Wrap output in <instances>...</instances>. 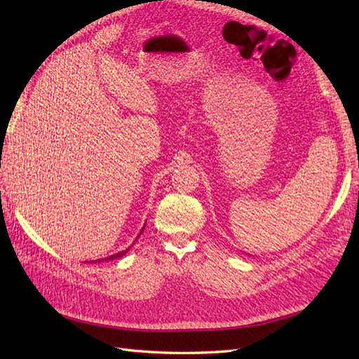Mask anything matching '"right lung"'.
Returning a JSON list of instances; mask_svg holds the SVG:
<instances>
[{
	"mask_svg": "<svg viewBox=\"0 0 359 359\" xmlns=\"http://www.w3.org/2000/svg\"><path fill=\"white\" fill-rule=\"evenodd\" d=\"M146 225V224H144ZM143 230H144V226H143V229H142V231H140V234H142L143 233ZM140 234L137 236V238H140ZM137 241V239H135ZM130 247H133V245H130ZM130 247H128L126 250H123V251H118V252H116V255H112V256H109V257H104V259H99V260H94V262H103V260H114V259H118V257H121V256H125L126 255V252L129 251V248Z\"/></svg>",
	"mask_w": 359,
	"mask_h": 359,
	"instance_id": "obj_1",
	"label": "right lung"
}]
</instances>
